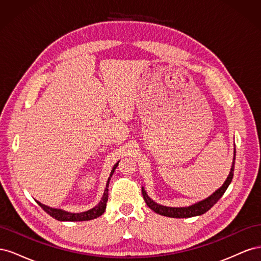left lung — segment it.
Instances as JSON below:
<instances>
[{"label": "left lung", "mask_w": 261, "mask_h": 261, "mask_svg": "<svg viewBox=\"0 0 261 261\" xmlns=\"http://www.w3.org/2000/svg\"><path fill=\"white\" fill-rule=\"evenodd\" d=\"M235 154H236V151L234 149V158H233V163H232L230 174H228V176L225 179L223 185L221 186L219 189H217V191L213 193L212 195H210L208 198L196 202V203L192 204V206H188V207H179V208L178 207H167V206H162V204L154 202L147 195L144 187H141V193H143L144 199L147 203V206L151 210H153L155 213H158V215H161V216H164V217H170V218H192V217L203 215V213H206L208 210H210L213 206H215V204L218 202V200L225 193L228 185L231 184L233 175H234Z\"/></svg>", "instance_id": "obj_1"}]
</instances>
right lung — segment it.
I'll use <instances>...</instances> for the list:
<instances>
[{
  "instance_id": "1",
  "label": "right lung",
  "mask_w": 261,
  "mask_h": 261,
  "mask_svg": "<svg viewBox=\"0 0 261 261\" xmlns=\"http://www.w3.org/2000/svg\"><path fill=\"white\" fill-rule=\"evenodd\" d=\"M118 162H120V161H118ZM118 162L114 164V167L111 171V174H110V176L108 178L105 193H103V196H102L100 202L97 204L96 207H93L92 209H90L88 211H85V212H81V213H72V212L64 211L62 209L50 208V207L45 206V204H42L41 202H39V201H37V203L46 213H48V215H50L52 218L57 219L59 221H88V220H92V219H96V218L100 217L101 215H103L105 211H106L107 201H108V197H109V183H110V179H111L113 173H114V171L117 167Z\"/></svg>"
}]
</instances>
